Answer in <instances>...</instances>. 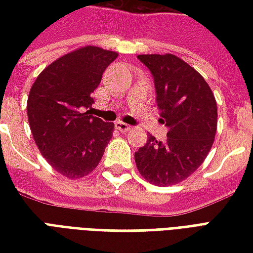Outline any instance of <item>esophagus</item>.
Returning <instances> with one entry per match:
<instances>
[{
	"label": "esophagus",
	"mask_w": 253,
	"mask_h": 253,
	"mask_svg": "<svg viewBox=\"0 0 253 253\" xmlns=\"http://www.w3.org/2000/svg\"><path fill=\"white\" fill-rule=\"evenodd\" d=\"M115 127L119 131H128V130H131V126L127 125V123H123V122H116Z\"/></svg>",
	"instance_id": "esophagus-1"
}]
</instances>
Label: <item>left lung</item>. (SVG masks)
<instances>
[{
  "instance_id": "obj_1",
  "label": "left lung",
  "mask_w": 253,
  "mask_h": 253,
  "mask_svg": "<svg viewBox=\"0 0 253 253\" xmlns=\"http://www.w3.org/2000/svg\"><path fill=\"white\" fill-rule=\"evenodd\" d=\"M152 73L160 122L168 127L167 139L149 135L134 154L145 180L156 186L177 184L206 159L217 131V103L199 73L172 54L138 55Z\"/></svg>"
}]
</instances>
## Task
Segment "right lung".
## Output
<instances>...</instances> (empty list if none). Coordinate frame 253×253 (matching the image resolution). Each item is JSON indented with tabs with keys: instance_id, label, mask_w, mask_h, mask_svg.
Segmentation results:
<instances>
[{
	"instance_id": "obj_1",
	"label": "right lung",
	"mask_w": 253,
	"mask_h": 253,
	"mask_svg": "<svg viewBox=\"0 0 253 253\" xmlns=\"http://www.w3.org/2000/svg\"><path fill=\"white\" fill-rule=\"evenodd\" d=\"M118 54L86 46L58 58L43 70L28 94L27 114L35 143L54 169L69 179L99 165L114 123L90 115L92 93Z\"/></svg>"
}]
</instances>
